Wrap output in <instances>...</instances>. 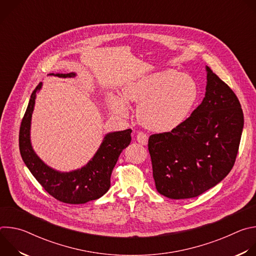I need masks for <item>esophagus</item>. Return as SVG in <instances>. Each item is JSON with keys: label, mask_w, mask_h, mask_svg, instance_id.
I'll return each instance as SVG.
<instances>
[{"label": "esophagus", "mask_w": 256, "mask_h": 256, "mask_svg": "<svg viewBox=\"0 0 256 256\" xmlns=\"http://www.w3.org/2000/svg\"><path fill=\"white\" fill-rule=\"evenodd\" d=\"M136 140H138L140 144L146 146V144H148V136L146 134H144V132H140L136 134Z\"/></svg>", "instance_id": "obj_1"}]
</instances>
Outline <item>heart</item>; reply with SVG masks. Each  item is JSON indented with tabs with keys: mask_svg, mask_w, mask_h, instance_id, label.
I'll use <instances>...</instances> for the list:
<instances>
[{
	"mask_svg": "<svg viewBox=\"0 0 256 256\" xmlns=\"http://www.w3.org/2000/svg\"><path fill=\"white\" fill-rule=\"evenodd\" d=\"M198 97L194 80L175 70L153 72L124 89V98L138 105V122L146 128L157 132H166L184 122ZM112 108L120 114H128L126 102L118 96L109 98Z\"/></svg>",
	"mask_w": 256,
	"mask_h": 256,
	"instance_id": "b5f03b06",
	"label": "heart"
}]
</instances>
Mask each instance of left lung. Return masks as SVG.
Returning a JSON list of instances; mask_svg holds the SVG:
<instances>
[{
    "label": "left lung",
    "mask_w": 256,
    "mask_h": 256,
    "mask_svg": "<svg viewBox=\"0 0 256 256\" xmlns=\"http://www.w3.org/2000/svg\"><path fill=\"white\" fill-rule=\"evenodd\" d=\"M202 102L168 132L149 138L153 177L168 198L198 196L216 186L234 166L244 126L240 102L208 68Z\"/></svg>",
    "instance_id": "1"
}]
</instances>
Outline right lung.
<instances>
[{"label": "right lung", "instance_id": "obj_1", "mask_svg": "<svg viewBox=\"0 0 256 256\" xmlns=\"http://www.w3.org/2000/svg\"><path fill=\"white\" fill-rule=\"evenodd\" d=\"M60 78L75 77V72L50 74ZM40 83L31 94L19 132V149L21 157L42 186L58 200L80 204L97 200L110 188V176L124 149L132 140V130L114 132L105 134L93 158L81 169L60 172L48 166L32 149L30 140L31 118L34 109L36 92L42 89Z\"/></svg>", "mask_w": 256, "mask_h": 256}]
</instances>
